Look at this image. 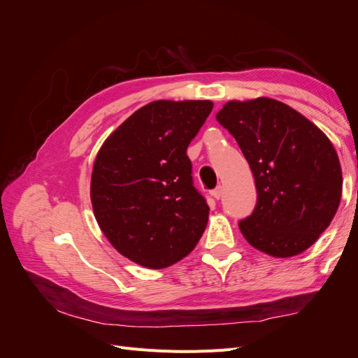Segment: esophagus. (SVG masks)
Wrapping results in <instances>:
<instances>
[{"instance_id": "esophagus-1", "label": "esophagus", "mask_w": 358, "mask_h": 358, "mask_svg": "<svg viewBox=\"0 0 358 358\" xmlns=\"http://www.w3.org/2000/svg\"><path fill=\"white\" fill-rule=\"evenodd\" d=\"M212 197H213L215 200H220V199L222 197V188L218 187L216 189H213V191H212Z\"/></svg>"}]
</instances>
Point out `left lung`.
<instances>
[{"instance_id":"8db88e82","label":"left lung","mask_w":358,"mask_h":358,"mask_svg":"<svg viewBox=\"0 0 358 358\" xmlns=\"http://www.w3.org/2000/svg\"><path fill=\"white\" fill-rule=\"evenodd\" d=\"M216 121L241 146L257 206L239 222L248 243L276 258L301 254L338 212L342 169L330 138L292 107L267 96L225 103Z\"/></svg>"}]
</instances>
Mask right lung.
Here are the masks:
<instances>
[{"mask_svg": "<svg viewBox=\"0 0 358 358\" xmlns=\"http://www.w3.org/2000/svg\"><path fill=\"white\" fill-rule=\"evenodd\" d=\"M213 109L209 100H158L104 140L91 176L95 220L116 251L164 268L196 248L209 206L194 188L187 148Z\"/></svg>", "mask_w": 358, "mask_h": 358, "instance_id": "obj_1", "label": "right lung"}]
</instances>
